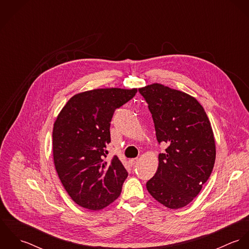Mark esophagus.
Masks as SVG:
<instances>
[{
    "mask_svg": "<svg viewBox=\"0 0 249 249\" xmlns=\"http://www.w3.org/2000/svg\"><path fill=\"white\" fill-rule=\"evenodd\" d=\"M128 163H129V165H130V166H134V165H136V164L138 163V159H137V158L130 159V160L128 161Z\"/></svg>",
    "mask_w": 249,
    "mask_h": 249,
    "instance_id": "34e87169",
    "label": "esophagus"
}]
</instances>
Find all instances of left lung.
I'll use <instances>...</instances> for the list:
<instances>
[{"label":"left lung","mask_w":249,"mask_h":249,"mask_svg":"<svg viewBox=\"0 0 249 249\" xmlns=\"http://www.w3.org/2000/svg\"><path fill=\"white\" fill-rule=\"evenodd\" d=\"M152 115L156 138L168 146L159 154L148 193L170 209H179L199 194L210 178L215 145L210 121L192 96L159 83L139 89Z\"/></svg>","instance_id":"8db88e82"}]
</instances>
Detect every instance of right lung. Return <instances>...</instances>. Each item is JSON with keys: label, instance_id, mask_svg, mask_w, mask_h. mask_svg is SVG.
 <instances>
[{"label": "right lung", "instance_id": "obj_1", "mask_svg": "<svg viewBox=\"0 0 249 249\" xmlns=\"http://www.w3.org/2000/svg\"><path fill=\"white\" fill-rule=\"evenodd\" d=\"M137 89L107 88L76 94L56 118L53 130L55 170L71 199L79 206L101 210L119 197L128 174L115 155L105 161L110 122L117 108Z\"/></svg>", "mask_w": 249, "mask_h": 249}]
</instances>
